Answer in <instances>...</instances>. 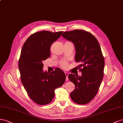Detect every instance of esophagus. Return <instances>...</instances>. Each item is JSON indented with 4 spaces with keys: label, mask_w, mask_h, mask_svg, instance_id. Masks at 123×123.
Masks as SVG:
<instances>
[{
    "label": "esophagus",
    "mask_w": 123,
    "mask_h": 123,
    "mask_svg": "<svg viewBox=\"0 0 123 123\" xmlns=\"http://www.w3.org/2000/svg\"><path fill=\"white\" fill-rule=\"evenodd\" d=\"M65 76H66V81H67V80H68V73H67V72H65Z\"/></svg>",
    "instance_id": "esophagus-1"
}]
</instances>
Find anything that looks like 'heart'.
<instances>
[{
	"label": "heart",
	"mask_w": 123,
	"mask_h": 123,
	"mask_svg": "<svg viewBox=\"0 0 123 123\" xmlns=\"http://www.w3.org/2000/svg\"><path fill=\"white\" fill-rule=\"evenodd\" d=\"M62 66H63V67L65 68V67H66V66H67V63H66V62L62 63Z\"/></svg>",
	"instance_id": "heart-1"
}]
</instances>
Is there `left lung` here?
Here are the masks:
<instances>
[{
  "label": "left lung",
  "mask_w": 123,
  "mask_h": 123,
  "mask_svg": "<svg viewBox=\"0 0 123 123\" xmlns=\"http://www.w3.org/2000/svg\"><path fill=\"white\" fill-rule=\"evenodd\" d=\"M62 36L74 45L75 61L81 63L78 68H82V75L68 76L75 86L70 96L76 104H87L97 93L104 76L105 61L100 45L93 35L83 30L66 31Z\"/></svg>",
  "instance_id": "1"
}]
</instances>
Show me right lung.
<instances>
[{
    "label": "right lung",
    "mask_w": 123,
    "mask_h": 123,
    "mask_svg": "<svg viewBox=\"0 0 123 123\" xmlns=\"http://www.w3.org/2000/svg\"><path fill=\"white\" fill-rule=\"evenodd\" d=\"M62 32L43 31L33 33L25 42L21 51L18 62L21 81L30 98L38 105L50 103L55 90L65 81L66 76L61 69L55 68L50 73L43 69V62L50 55L51 44Z\"/></svg>",
    "instance_id": "add662e5"
}]
</instances>
